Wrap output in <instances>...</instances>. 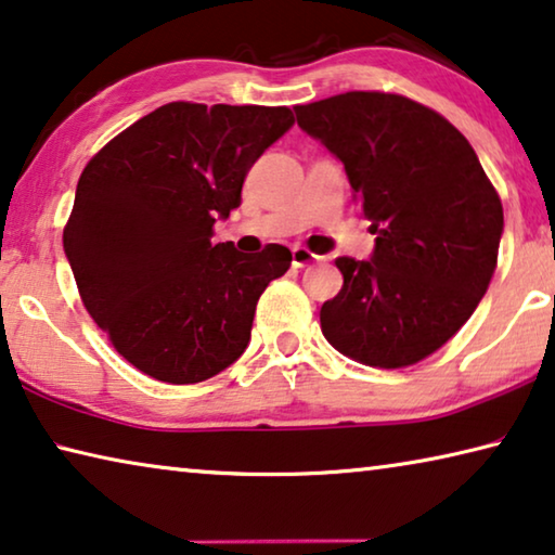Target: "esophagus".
<instances>
[{
  "label": "esophagus",
  "mask_w": 555,
  "mask_h": 555,
  "mask_svg": "<svg viewBox=\"0 0 555 555\" xmlns=\"http://www.w3.org/2000/svg\"><path fill=\"white\" fill-rule=\"evenodd\" d=\"M322 258L320 255L310 253L307 248H293V266L295 268H307V266H314V262H320Z\"/></svg>",
  "instance_id": "esophagus-1"
}]
</instances>
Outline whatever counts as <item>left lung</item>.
Returning <instances> with one entry per match:
<instances>
[{"instance_id": "obj_1", "label": "left lung", "mask_w": 555, "mask_h": 555, "mask_svg": "<svg viewBox=\"0 0 555 555\" xmlns=\"http://www.w3.org/2000/svg\"><path fill=\"white\" fill-rule=\"evenodd\" d=\"M297 126L345 164L370 220V260L337 258L343 289L322 305L327 343L399 370L447 345L496 270L504 208L462 133L437 111L382 91L295 106Z\"/></svg>"}]
</instances>
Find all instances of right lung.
Returning a JSON list of instances; mask_svg holds the SVG:
<instances>
[{
    "label": "right lung",
    "instance_id": "add662e5",
    "mask_svg": "<svg viewBox=\"0 0 555 555\" xmlns=\"http://www.w3.org/2000/svg\"><path fill=\"white\" fill-rule=\"evenodd\" d=\"M295 124L287 106L173 101L108 141L76 185L64 253L93 322L135 370L195 385L250 343L262 289L293 253L212 245L255 160Z\"/></svg>",
    "mask_w": 555,
    "mask_h": 555
}]
</instances>
